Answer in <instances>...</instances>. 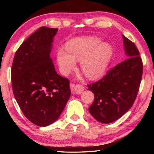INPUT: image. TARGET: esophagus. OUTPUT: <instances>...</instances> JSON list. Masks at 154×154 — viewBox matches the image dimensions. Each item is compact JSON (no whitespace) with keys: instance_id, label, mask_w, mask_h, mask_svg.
Segmentation results:
<instances>
[{"instance_id":"esophagus-1","label":"esophagus","mask_w":154,"mask_h":154,"mask_svg":"<svg viewBox=\"0 0 154 154\" xmlns=\"http://www.w3.org/2000/svg\"><path fill=\"white\" fill-rule=\"evenodd\" d=\"M72 86H74V91L75 94H80L81 93L83 92V90H85L84 86H83L82 85H72Z\"/></svg>"}]
</instances>
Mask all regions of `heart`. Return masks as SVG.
<instances>
[{"mask_svg":"<svg viewBox=\"0 0 154 154\" xmlns=\"http://www.w3.org/2000/svg\"><path fill=\"white\" fill-rule=\"evenodd\" d=\"M66 49H59L57 56L62 74L69 75L78 60L83 73L92 79L104 74L113 53L109 44L91 36L73 38L67 43Z\"/></svg>","mask_w":154,"mask_h":154,"instance_id":"obj_1","label":"heart"}]
</instances>
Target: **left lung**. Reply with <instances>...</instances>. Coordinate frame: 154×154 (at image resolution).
Returning <instances> with one entry per match:
<instances>
[{
    "mask_svg": "<svg viewBox=\"0 0 154 154\" xmlns=\"http://www.w3.org/2000/svg\"><path fill=\"white\" fill-rule=\"evenodd\" d=\"M128 58L111 69L102 79L88 85L94 94L89 112L98 122L109 124L133 105L143 75V62L135 44L123 35Z\"/></svg>",
    "mask_w": 154,
    "mask_h": 154,
    "instance_id": "left-lung-1",
    "label": "left lung"
}]
</instances>
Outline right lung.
Segmentation results:
<instances>
[{
  "mask_svg": "<svg viewBox=\"0 0 154 154\" xmlns=\"http://www.w3.org/2000/svg\"><path fill=\"white\" fill-rule=\"evenodd\" d=\"M58 30L40 27L17 49L11 66L15 100L26 118L38 126L56 122L71 96L69 80L57 73L49 56Z\"/></svg>",
  "mask_w": 154,
  "mask_h": 154,
  "instance_id": "add662e5",
  "label": "right lung"
}]
</instances>
